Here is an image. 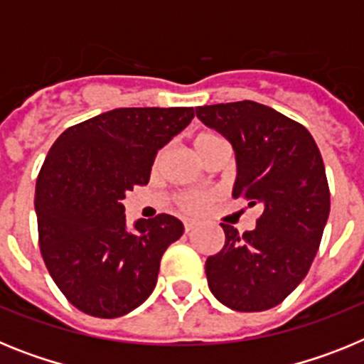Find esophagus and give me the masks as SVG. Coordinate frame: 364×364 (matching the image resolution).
I'll return each instance as SVG.
<instances>
[{"label": "esophagus", "instance_id": "esophagus-1", "mask_svg": "<svg viewBox=\"0 0 364 364\" xmlns=\"http://www.w3.org/2000/svg\"><path fill=\"white\" fill-rule=\"evenodd\" d=\"M193 226H195V220H191V218H186V220H184V230H186V233H189V231L193 230Z\"/></svg>", "mask_w": 364, "mask_h": 364}]
</instances>
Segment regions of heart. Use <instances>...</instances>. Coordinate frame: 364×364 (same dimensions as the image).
<instances>
[{
	"instance_id": "1",
	"label": "heart",
	"mask_w": 364,
	"mask_h": 364,
	"mask_svg": "<svg viewBox=\"0 0 364 364\" xmlns=\"http://www.w3.org/2000/svg\"><path fill=\"white\" fill-rule=\"evenodd\" d=\"M193 146H195V149H197V153L200 154L202 159L208 162L211 154L217 153L218 149L228 147V144L220 134L213 133V131H204V133H198L197 136L193 138ZM159 160H156V162H159ZM211 200H213V195L204 191H186L182 193V195H178V198H176L180 210L189 211V213H198V211L204 210L205 205L210 204Z\"/></svg>"
}]
</instances>
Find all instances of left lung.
I'll list each match as a JSON object with an SVG mask.
<instances>
[{
    "label": "left lung",
    "instance_id": "left-lung-1",
    "mask_svg": "<svg viewBox=\"0 0 364 364\" xmlns=\"http://www.w3.org/2000/svg\"><path fill=\"white\" fill-rule=\"evenodd\" d=\"M197 118L233 146V197L262 208L252 231L220 224L226 242L205 260L210 290L231 310H269L301 284L319 250L330 213L323 156L304 125L252 100L197 107Z\"/></svg>",
    "mask_w": 364,
    "mask_h": 364
}]
</instances>
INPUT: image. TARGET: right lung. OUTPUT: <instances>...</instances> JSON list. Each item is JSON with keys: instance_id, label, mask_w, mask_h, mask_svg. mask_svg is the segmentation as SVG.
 I'll list each match as a JSON object with an SVG mask.
<instances>
[{"instance_id": "obj_1", "label": "right lung", "mask_w": 364, "mask_h": 364, "mask_svg": "<svg viewBox=\"0 0 364 364\" xmlns=\"http://www.w3.org/2000/svg\"><path fill=\"white\" fill-rule=\"evenodd\" d=\"M193 107H122L63 131L36 180L38 242L67 301L100 319L151 295L164 252L184 224L160 213L125 224V193L149 182L159 149L193 120Z\"/></svg>"}]
</instances>
